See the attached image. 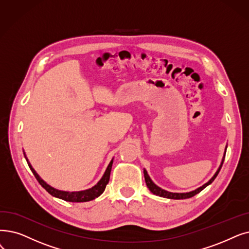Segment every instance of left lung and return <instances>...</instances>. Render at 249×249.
<instances>
[{
	"mask_svg": "<svg viewBox=\"0 0 249 249\" xmlns=\"http://www.w3.org/2000/svg\"><path fill=\"white\" fill-rule=\"evenodd\" d=\"M223 163H224V159H223V160H222V164H221L219 170H218L217 172H215V174L213 175V177L208 183H205L204 185H202L201 187L197 188L196 190L188 192V193H173V192H168V191H166V190H164V189L160 188L159 186H157V185L155 184V183H154L153 181H151V179H150L149 176L147 175V172H146L145 170L143 171V173H144V179H145V183H146L147 188H148L151 192H153L154 194H156V196H161V197H166V198H171V199H185V198H190V197L196 196V194L199 193L201 190H203L208 185L211 184V183L215 179V177L218 176L219 172H220V170H221V168H222Z\"/></svg>",
	"mask_w": 249,
	"mask_h": 249,
	"instance_id": "left-lung-1",
	"label": "left lung"
}]
</instances>
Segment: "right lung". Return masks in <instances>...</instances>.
Here are the masks:
<instances>
[{
  "label": "right lung",
  "mask_w": 249,
  "mask_h": 249,
  "mask_svg": "<svg viewBox=\"0 0 249 249\" xmlns=\"http://www.w3.org/2000/svg\"><path fill=\"white\" fill-rule=\"evenodd\" d=\"M26 158V157H25ZM27 160V159H26ZM27 164L31 170V172L34 173L35 177L36 178V180L38 181L39 184L44 187L51 196H55V197H58V198H61L63 200H66V201H71V202H84V201H89V200H92L94 199L95 197L100 196L101 194L105 191L106 189V186L107 183H109V180H110V174H111V170H112V165H113V160L110 161L109 166H107L105 174L103 176V178L100 180V182L96 184L94 187L90 188V189H88V190H84V191H79V192H66V191H60V190H57L55 188L51 187L50 185H48L47 183L41 180L39 178V176L37 175V173L34 170V168H32L30 166V164L28 163L27 160Z\"/></svg>",
  "instance_id": "right-lung-1"
}]
</instances>
